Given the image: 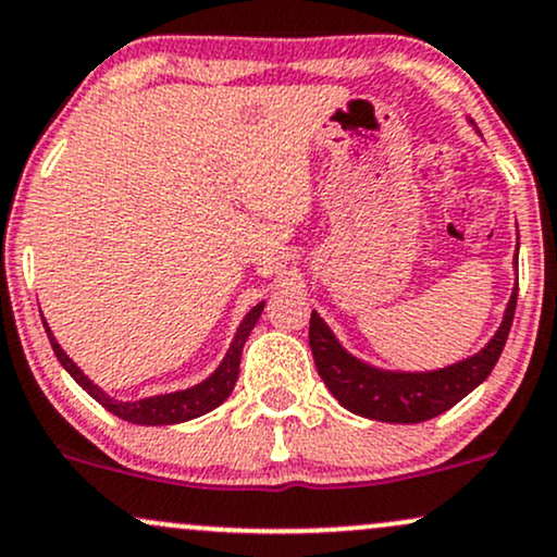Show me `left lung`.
<instances>
[{
	"label": "left lung",
	"mask_w": 557,
	"mask_h": 557,
	"mask_svg": "<svg viewBox=\"0 0 557 557\" xmlns=\"http://www.w3.org/2000/svg\"><path fill=\"white\" fill-rule=\"evenodd\" d=\"M516 297H519V284L508 299L498 333L490 338L485 349L433 372H391L370 368L362 359L351 357L336 342L323 318L312 310L310 349L318 375L329 385L331 394L338 398V404L359 417L394 424L433 420V417L456 407L493 372L503 346H506L508 331H511Z\"/></svg>",
	"instance_id": "left-lung-1"
}]
</instances>
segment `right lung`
I'll use <instances>...</instances> for the list:
<instances>
[{
	"label": "right lung",
	"mask_w": 557,
	"mask_h": 557,
	"mask_svg": "<svg viewBox=\"0 0 557 557\" xmlns=\"http://www.w3.org/2000/svg\"><path fill=\"white\" fill-rule=\"evenodd\" d=\"M263 307H265V302H260V305H255L250 312H247L245 320L239 323L237 336H234L232 346H228L224 362L215 368L211 377H206L202 383L193 385V388L176 391V394L148 396V398H140V401H116V398L103 394V391L98 388V385L90 381V377L85 375V372L77 368V364L72 362L67 355H64V349L57 344L54 333L49 331L46 320H44V329H46V336H49V342H51V349H54L57 359L62 362V368L67 370L70 375L75 377V383L85 391V394L94 396L103 409H109L111 414H116L120 420H127L133 424H176V422H187V420H195V417L208 414V411L226 401L228 394H232L234 383H237V375H239L242 346H245L247 336H250L255 323H258Z\"/></svg>",
	"instance_id": "1"
}]
</instances>
